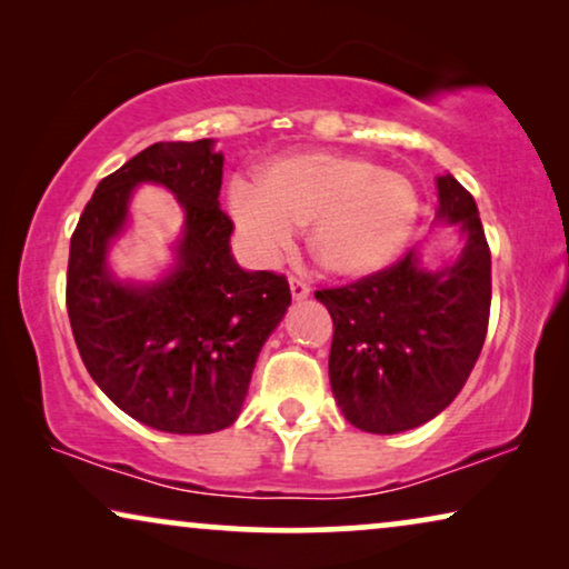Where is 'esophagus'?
<instances>
[{
  "mask_svg": "<svg viewBox=\"0 0 569 569\" xmlns=\"http://www.w3.org/2000/svg\"><path fill=\"white\" fill-rule=\"evenodd\" d=\"M290 292H292L295 300H302V298H308V295H310V287H308L306 279L290 277Z\"/></svg>",
  "mask_w": 569,
  "mask_h": 569,
  "instance_id": "esophagus-1",
  "label": "esophagus"
}]
</instances>
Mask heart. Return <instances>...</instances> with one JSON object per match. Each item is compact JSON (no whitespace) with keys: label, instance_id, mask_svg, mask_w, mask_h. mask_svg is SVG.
<instances>
[{"label":"heart","instance_id":"obj_1","mask_svg":"<svg viewBox=\"0 0 569 569\" xmlns=\"http://www.w3.org/2000/svg\"><path fill=\"white\" fill-rule=\"evenodd\" d=\"M230 214L259 259H271L308 224L318 267L362 277L386 267L415 230L409 178L341 152H292L267 162L259 183L232 181Z\"/></svg>","mask_w":569,"mask_h":569}]
</instances>
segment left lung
Masks as SVG:
<instances>
[{
  "mask_svg": "<svg viewBox=\"0 0 569 569\" xmlns=\"http://www.w3.org/2000/svg\"><path fill=\"white\" fill-rule=\"evenodd\" d=\"M438 220L466 232L456 263L427 271L409 251L357 282L316 290L333 321V399L365 432L430 422L461 393L485 347L492 256L477 201L453 176L438 178Z\"/></svg>",
  "mask_w": 569,
  "mask_h": 569,
  "instance_id": "left-lung-1",
  "label": "left lung"
}]
</instances>
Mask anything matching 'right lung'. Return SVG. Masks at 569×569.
<instances>
[{
	"mask_svg": "<svg viewBox=\"0 0 569 569\" xmlns=\"http://www.w3.org/2000/svg\"><path fill=\"white\" fill-rule=\"evenodd\" d=\"M144 180L177 193L187 230L174 274L131 288L110 277L104 251ZM220 186L222 154L209 139L150 144L98 183L69 246L67 313L84 368L116 407L162 432L236 422L256 357L292 302L284 274L232 261Z\"/></svg>",
	"mask_w": 569,
	"mask_h": 569,
	"instance_id": "right-lung-1",
	"label": "right lung"
}]
</instances>
